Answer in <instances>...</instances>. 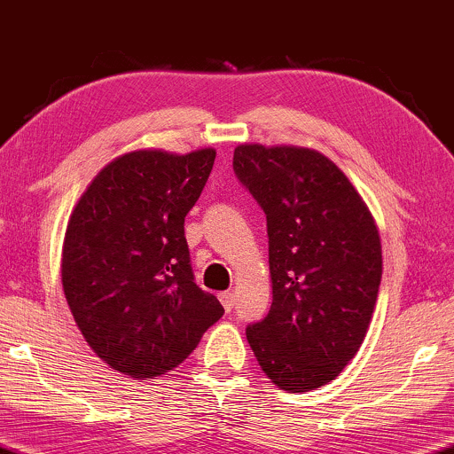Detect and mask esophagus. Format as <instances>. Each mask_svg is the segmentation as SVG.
Instances as JSON below:
<instances>
[{
  "label": "esophagus",
  "instance_id": "1",
  "mask_svg": "<svg viewBox=\"0 0 454 454\" xmlns=\"http://www.w3.org/2000/svg\"><path fill=\"white\" fill-rule=\"evenodd\" d=\"M220 302H222V306H224V310L230 312V310H232V306H234V294L232 292H222L220 294Z\"/></svg>",
  "mask_w": 454,
  "mask_h": 454
}]
</instances>
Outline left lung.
Wrapping results in <instances>:
<instances>
[{"instance_id":"8db88e82","label":"left lung","mask_w":454,"mask_h":454,"mask_svg":"<svg viewBox=\"0 0 454 454\" xmlns=\"http://www.w3.org/2000/svg\"><path fill=\"white\" fill-rule=\"evenodd\" d=\"M234 172L267 215L273 302L247 327L259 366L290 393L348 366L372 318L382 248L372 214L321 152L242 144Z\"/></svg>"}]
</instances>
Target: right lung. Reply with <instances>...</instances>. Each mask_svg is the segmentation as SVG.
Masks as SVG:
<instances>
[{"instance_id":"right-lung-1","label":"right lung","mask_w":454,"mask_h":454,"mask_svg":"<svg viewBox=\"0 0 454 454\" xmlns=\"http://www.w3.org/2000/svg\"><path fill=\"white\" fill-rule=\"evenodd\" d=\"M215 150H137L102 168L69 215L61 282L100 360L131 379L176 368L224 315L195 284L184 215L200 200Z\"/></svg>"}]
</instances>
